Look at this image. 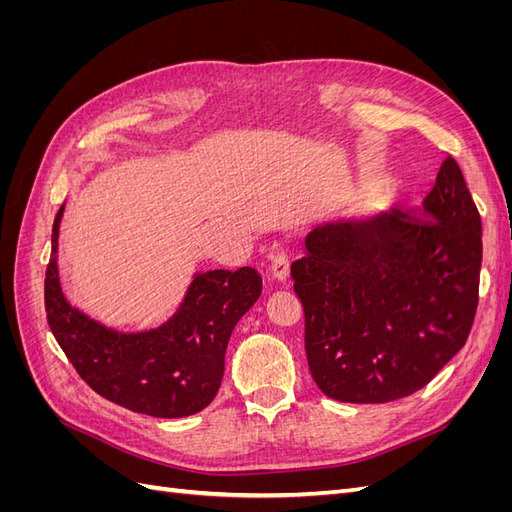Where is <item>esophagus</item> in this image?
Returning <instances> with one entry per match:
<instances>
[{
  "instance_id": "obj_1",
  "label": "esophagus",
  "mask_w": 512,
  "mask_h": 512,
  "mask_svg": "<svg viewBox=\"0 0 512 512\" xmlns=\"http://www.w3.org/2000/svg\"><path fill=\"white\" fill-rule=\"evenodd\" d=\"M269 280H275V282H286L288 275H290V260L284 252H277L271 256V265H269Z\"/></svg>"
}]
</instances>
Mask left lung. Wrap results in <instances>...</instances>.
<instances>
[{"mask_svg":"<svg viewBox=\"0 0 512 512\" xmlns=\"http://www.w3.org/2000/svg\"><path fill=\"white\" fill-rule=\"evenodd\" d=\"M290 275L318 389L348 404L416 393L470 335L483 226L448 156L423 205L316 226Z\"/></svg>","mask_w":512,"mask_h":512,"instance_id":"1","label":"left lung"}]
</instances>
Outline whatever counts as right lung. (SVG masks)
I'll return each instance as SVG.
<instances>
[{"mask_svg": "<svg viewBox=\"0 0 512 512\" xmlns=\"http://www.w3.org/2000/svg\"><path fill=\"white\" fill-rule=\"evenodd\" d=\"M61 205L44 277L46 320L79 376L104 399L132 412L181 418L207 408L224 376L232 329L262 292L256 269L198 271L177 307L158 329L123 333L70 305L59 284L57 239Z\"/></svg>", "mask_w": 512, "mask_h": 512, "instance_id": "obj_1", "label": "right lung"}]
</instances>
